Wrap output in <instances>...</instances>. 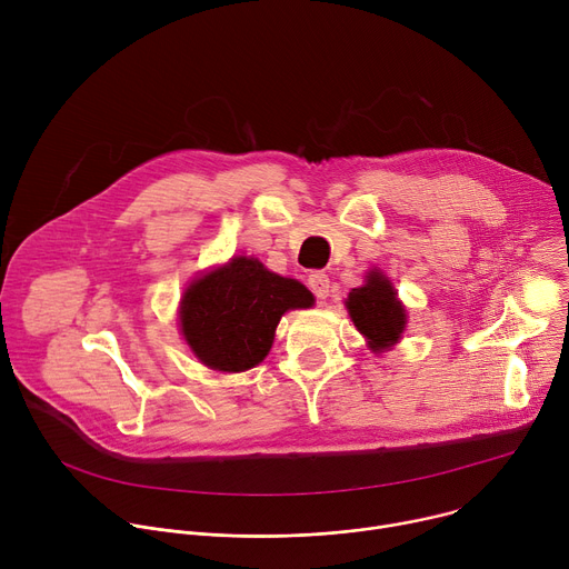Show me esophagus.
Segmentation results:
<instances>
[{
    "instance_id": "34e87169",
    "label": "esophagus",
    "mask_w": 569,
    "mask_h": 569,
    "mask_svg": "<svg viewBox=\"0 0 569 569\" xmlns=\"http://www.w3.org/2000/svg\"><path fill=\"white\" fill-rule=\"evenodd\" d=\"M308 288L312 290V295L319 299V301H323L329 297V288H331V281H329V274L327 272H310L308 274Z\"/></svg>"
}]
</instances>
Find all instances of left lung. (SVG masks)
<instances>
[{
	"label": "left lung",
	"instance_id": "left-lung-1",
	"mask_svg": "<svg viewBox=\"0 0 569 569\" xmlns=\"http://www.w3.org/2000/svg\"><path fill=\"white\" fill-rule=\"evenodd\" d=\"M347 308L358 331L369 340L371 351H385L400 340L405 308L385 274L369 272L367 283L349 292Z\"/></svg>",
	"mask_w": 569,
	"mask_h": 569
}]
</instances>
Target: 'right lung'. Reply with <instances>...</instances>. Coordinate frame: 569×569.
Masks as SVG:
<instances>
[{
    "mask_svg": "<svg viewBox=\"0 0 569 569\" xmlns=\"http://www.w3.org/2000/svg\"><path fill=\"white\" fill-rule=\"evenodd\" d=\"M312 301L299 281L270 272L257 259L236 257L184 290L182 336L207 367L246 371L272 349L281 315Z\"/></svg>",
    "mask_w": 569,
    "mask_h": 569,
    "instance_id": "obj_1",
    "label": "right lung"
}]
</instances>
